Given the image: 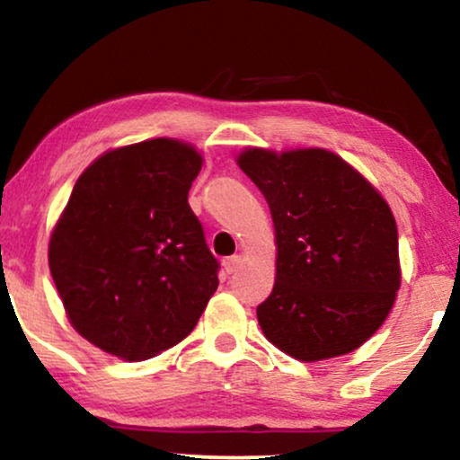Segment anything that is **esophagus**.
<instances>
[{"label":"esophagus","instance_id":"34e87169","mask_svg":"<svg viewBox=\"0 0 460 460\" xmlns=\"http://www.w3.org/2000/svg\"><path fill=\"white\" fill-rule=\"evenodd\" d=\"M223 267H225V271L226 273H235L237 271V269H240L242 267V256H229V259H225V262H223Z\"/></svg>","mask_w":460,"mask_h":460}]
</instances>
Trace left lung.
I'll return each instance as SVG.
<instances>
[{"label": "left lung", "mask_w": 460, "mask_h": 460, "mask_svg": "<svg viewBox=\"0 0 460 460\" xmlns=\"http://www.w3.org/2000/svg\"><path fill=\"white\" fill-rule=\"evenodd\" d=\"M237 164L265 195L278 242L275 286L256 307L262 332L301 362L358 349L381 328L400 288L387 201L323 149H248Z\"/></svg>", "instance_id": "8db88e82"}]
</instances>
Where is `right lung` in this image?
<instances>
[{
	"mask_svg": "<svg viewBox=\"0 0 460 460\" xmlns=\"http://www.w3.org/2000/svg\"><path fill=\"white\" fill-rule=\"evenodd\" d=\"M199 153L172 138L121 146L73 187L50 240V273L84 339L146 359L191 332L218 288V261L189 206Z\"/></svg>",
	"mask_w": 460,
	"mask_h": 460,
	"instance_id": "obj_1",
	"label": "right lung"
}]
</instances>
